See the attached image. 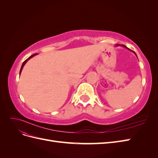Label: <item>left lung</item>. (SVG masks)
I'll list each match as a JSON object with an SVG mask.
<instances>
[{
	"label": "left lung",
	"instance_id": "left-lung-1",
	"mask_svg": "<svg viewBox=\"0 0 158 158\" xmlns=\"http://www.w3.org/2000/svg\"><path fill=\"white\" fill-rule=\"evenodd\" d=\"M118 45H118V44H117V46H118ZM123 47H126V48H127V49H128V48H127V47H126V46H125V45H123ZM133 52H134V53H135V55H136V53H135V52H134V51H133Z\"/></svg>",
	"mask_w": 158,
	"mask_h": 158
}]
</instances>
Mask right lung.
Instances as JSON below:
<instances>
[{"label": "right lung", "mask_w": 158, "mask_h": 158, "mask_svg": "<svg viewBox=\"0 0 158 158\" xmlns=\"http://www.w3.org/2000/svg\"><path fill=\"white\" fill-rule=\"evenodd\" d=\"M37 55V53H35V54H33V55H32L31 56H30V57H29V58H28V59H27L24 62H23V64H22V67H21V69H20V73H21V72H22V69H23V66H24L25 65V64L27 63V61L28 60H29L30 59H31V57H33V56H35V55Z\"/></svg>", "instance_id": "obj_1"}]
</instances>
